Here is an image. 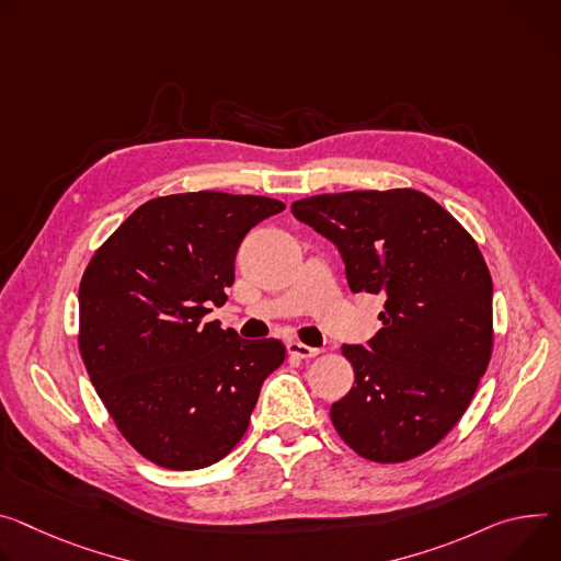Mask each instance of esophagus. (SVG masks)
<instances>
[{"mask_svg":"<svg viewBox=\"0 0 561 561\" xmlns=\"http://www.w3.org/2000/svg\"><path fill=\"white\" fill-rule=\"evenodd\" d=\"M286 348H288V353L290 355H295V358H316V355H320L322 351L320 348H316V346H309V344H301V342H297V340H293V342H288L286 344Z\"/></svg>","mask_w":561,"mask_h":561,"instance_id":"esophagus-1","label":"esophagus"}]
</instances>
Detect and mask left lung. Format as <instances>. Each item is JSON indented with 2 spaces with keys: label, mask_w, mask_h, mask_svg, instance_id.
<instances>
[{
  "label": "left lung",
  "mask_w": 561,
  "mask_h": 561,
  "mask_svg": "<svg viewBox=\"0 0 561 561\" xmlns=\"http://www.w3.org/2000/svg\"><path fill=\"white\" fill-rule=\"evenodd\" d=\"M295 219L333 241L353 293L385 295L369 348L344 344L355 387L333 402L342 440L410 461L461 421L492 355V277L472 234L412 187L299 198Z\"/></svg>",
  "instance_id": "1"
}]
</instances>
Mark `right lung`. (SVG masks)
I'll use <instances>...</instances> for the list:
<instances>
[{"mask_svg": "<svg viewBox=\"0 0 561 561\" xmlns=\"http://www.w3.org/2000/svg\"><path fill=\"white\" fill-rule=\"evenodd\" d=\"M284 208L252 194L159 196L93 252L78 295L80 355L118 432L147 461L208 468L245 434L286 348L206 316L228 299L245 232Z\"/></svg>", "mask_w": 561, "mask_h": 561, "instance_id": "right-lung-1", "label": "right lung"}]
</instances>
